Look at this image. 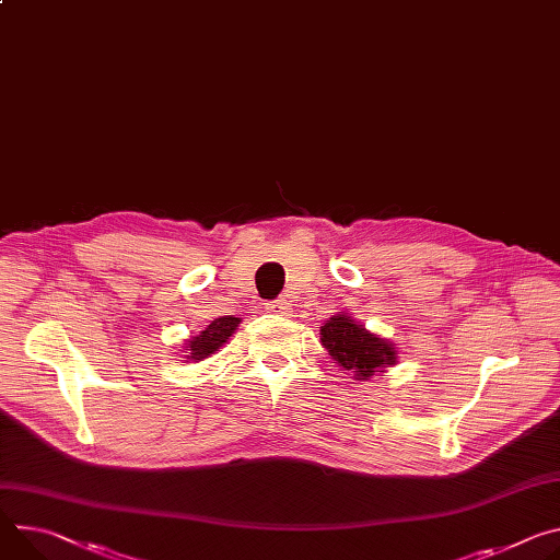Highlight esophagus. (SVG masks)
<instances>
[{"label": "esophagus", "mask_w": 560, "mask_h": 560, "mask_svg": "<svg viewBox=\"0 0 560 560\" xmlns=\"http://www.w3.org/2000/svg\"><path fill=\"white\" fill-rule=\"evenodd\" d=\"M266 311L275 313V315H285L288 313V301L285 299H275L266 303Z\"/></svg>", "instance_id": "esophagus-1"}]
</instances>
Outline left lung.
I'll use <instances>...</instances> for the list:
<instances>
[{"instance_id":"1","label":"left lung","mask_w":560,"mask_h":560,"mask_svg":"<svg viewBox=\"0 0 560 560\" xmlns=\"http://www.w3.org/2000/svg\"><path fill=\"white\" fill-rule=\"evenodd\" d=\"M322 343L335 364L358 375L354 380H369L373 373H384L380 369L395 364L397 354L388 341L371 335L348 315L330 317V322L322 326Z\"/></svg>"}]
</instances>
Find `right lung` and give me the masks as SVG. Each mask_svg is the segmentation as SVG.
Here are the masks:
<instances>
[{"label": "right lung", "instance_id": "right-lung-1", "mask_svg": "<svg viewBox=\"0 0 560 560\" xmlns=\"http://www.w3.org/2000/svg\"><path fill=\"white\" fill-rule=\"evenodd\" d=\"M236 326H238V319L232 315L214 319L200 335L189 339V343L185 346L187 360H198V362L206 360L208 354H212L219 346H223L232 337Z\"/></svg>", "mask_w": 560, "mask_h": 560}]
</instances>
